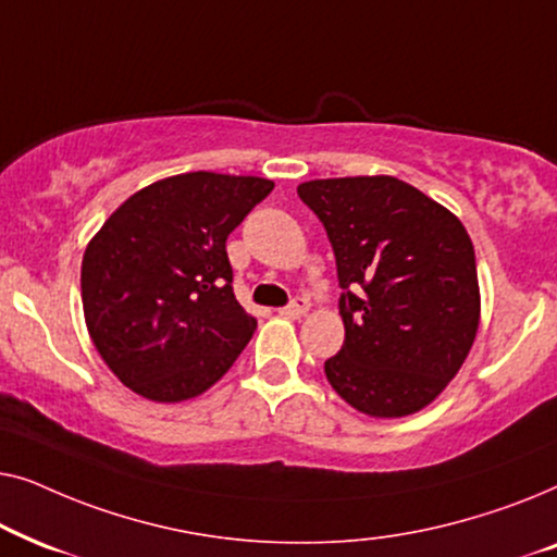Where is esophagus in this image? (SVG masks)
Returning a JSON list of instances; mask_svg holds the SVG:
<instances>
[{"instance_id":"obj_1","label":"esophagus","mask_w":557,"mask_h":557,"mask_svg":"<svg viewBox=\"0 0 557 557\" xmlns=\"http://www.w3.org/2000/svg\"><path fill=\"white\" fill-rule=\"evenodd\" d=\"M309 311V301L304 299V296H296V299H292V304L284 309H278L281 317H288V319H299Z\"/></svg>"}]
</instances>
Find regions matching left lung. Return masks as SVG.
<instances>
[{
	"label": "left lung",
	"mask_w": 557,
	"mask_h": 557,
	"mask_svg": "<svg viewBox=\"0 0 557 557\" xmlns=\"http://www.w3.org/2000/svg\"><path fill=\"white\" fill-rule=\"evenodd\" d=\"M332 243L345 345L330 385L375 418L416 413L444 391L479 330L474 246L461 220L395 177L296 189Z\"/></svg>",
	"instance_id": "left-lung-1"
}]
</instances>
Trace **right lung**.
Instances as JSON below:
<instances>
[{
  "label": "right lung",
  "instance_id": "obj_1",
  "mask_svg": "<svg viewBox=\"0 0 557 557\" xmlns=\"http://www.w3.org/2000/svg\"><path fill=\"white\" fill-rule=\"evenodd\" d=\"M271 189L261 177L177 174L128 197L88 243L81 294L90 339L141 398H195L253 337L225 240Z\"/></svg>",
  "mask_w": 557,
  "mask_h": 557
}]
</instances>
